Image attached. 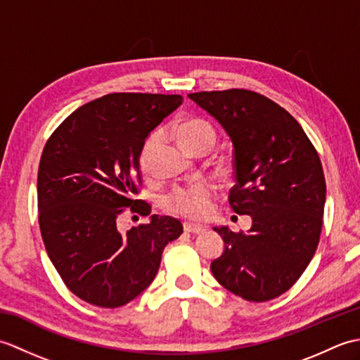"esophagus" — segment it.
<instances>
[{
  "instance_id": "esophagus-1",
  "label": "esophagus",
  "mask_w": 360,
  "mask_h": 360,
  "mask_svg": "<svg viewBox=\"0 0 360 360\" xmlns=\"http://www.w3.org/2000/svg\"><path fill=\"white\" fill-rule=\"evenodd\" d=\"M184 231L188 232V233H195V235H201L205 232V229L201 227V226H195V224H190V223H186L184 224Z\"/></svg>"
}]
</instances>
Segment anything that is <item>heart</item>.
Wrapping results in <instances>:
<instances>
[{
	"mask_svg": "<svg viewBox=\"0 0 360 360\" xmlns=\"http://www.w3.org/2000/svg\"><path fill=\"white\" fill-rule=\"evenodd\" d=\"M179 143L188 153L198 148L210 150L217 142V131L210 122L201 117H190L182 122L178 131ZM158 143V136L153 134L145 143L141 155V167L145 174L150 173L148 162L153 150ZM215 201V188L210 184H195L190 187H178L167 196V207L181 217L190 219H202L209 215Z\"/></svg>",
	"mask_w": 360,
	"mask_h": 360,
	"instance_id": "heart-1",
	"label": "heart"
}]
</instances>
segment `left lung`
<instances>
[{
    "label": "left lung",
    "instance_id": "left-lung-1",
    "mask_svg": "<svg viewBox=\"0 0 360 360\" xmlns=\"http://www.w3.org/2000/svg\"><path fill=\"white\" fill-rule=\"evenodd\" d=\"M188 97L231 136L236 184L229 204L252 218L248 232L215 227L224 252L212 262L213 277L244 300H272L294 286L319 246L326 184L317 150L285 108L255 91Z\"/></svg>",
    "mask_w": 360,
    "mask_h": 360
}]
</instances>
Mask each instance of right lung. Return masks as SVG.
<instances>
[{
	"label": "right lung",
	"instance_id": "obj_1",
	"mask_svg": "<svg viewBox=\"0 0 360 360\" xmlns=\"http://www.w3.org/2000/svg\"><path fill=\"white\" fill-rule=\"evenodd\" d=\"M179 94L112 93L70 114L46 142L38 167V224L66 288L83 302L119 308L155 280L167 243L182 233L172 217L117 229L127 209L148 217L139 167L145 139L182 103Z\"/></svg>",
	"mask_w": 360,
	"mask_h": 360
}]
</instances>
